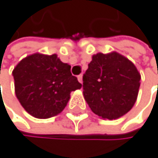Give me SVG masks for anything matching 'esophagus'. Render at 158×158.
Listing matches in <instances>:
<instances>
[{
    "label": "esophagus",
    "instance_id": "1",
    "mask_svg": "<svg viewBox=\"0 0 158 158\" xmlns=\"http://www.w3.org/2000/svg\"><path fill=\"white\" fill-rule=\"evenodd\" d=\"M77 78H78V81H79V82H80L81 84H82V83H83V75H82V74L78 75V76H77Z\"/></svg>",
    "mask_w": 158,
    "mask_h": 158
}]
</instances>
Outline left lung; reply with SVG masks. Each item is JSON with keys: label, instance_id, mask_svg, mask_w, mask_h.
Masks as SVG:
<instances>
[{"label": "left lung", "instance_id": "8db88e82", "mask_svg": "<svg viewBox=\"0 0 158 158\" xmlns=\"http://www.w3.org/2000/svg\"><path fill=\"white\" fill-rule=\"evenodd\" d=\"M83 75V94L95 114L116 119L133 107L141 76L128 58L117 52L93 56Z\"/></svg>", "mask_w": 158, "mask_h": 158}]
</instances>
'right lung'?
<instances>
[{"label":"right lung","mask_w":158,"mask_h":158,"mask_svg":"<svg viewBox=\"0 0 158 158\" xmlns=\"http://www.w3.org/2000/svg\"><path fill=\"white\" fill-rule=\"evenodd\" d=\"M71 66L56 55L34 53L13 69L15 95L29 114L36 118H50L66 106L70 93L82 87L71 74Z\"/></svg>","instance_id":"1"}]
</instances>
